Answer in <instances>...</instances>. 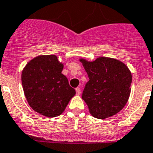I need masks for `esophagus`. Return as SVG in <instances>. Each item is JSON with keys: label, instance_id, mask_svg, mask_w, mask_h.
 <instances>
[{"label": "esophagus", "instance_id": "esophagus-1", "mask_svg": "<svg viewBox=\"0 0 153 153\" xmlns=\"http://www.w3.org/2000/svg\"><path fill=\"white\" fill-rule=\"evenodd\" d=\"M75 91H76V94L78 95H79L81 94V88H75Z\"/></svg>", "mask_w": 153, "mask_h": 153}]
</instances>
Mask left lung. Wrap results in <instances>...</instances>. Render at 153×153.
I'll return each instance as SVG.
<instances>
[{
    "label": "left lung",
    "mask_w": 153,
    "mask_h": 153,
    "mask_svg": "<svg viewBox=\"0 0 153 153\" xmlns=\"http://www.w3.org/2000/svg\"><path fill=\"white\" fill-rule=\"evenodd\" d=\"M89 81L82 93L93 117L104 119L124 108L131 92L132 74L128 67L115 58L100 57L93 62L81 58Z\"/></svg>",
    "instance_id": "8db88e82"
}]
</instances>
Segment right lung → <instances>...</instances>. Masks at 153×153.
Segmentation results:
<instances>
[{
	"label": "right lung",
	"instance_id": "add662e5",
	"mask_svg": "<svg viewBox=\"0 0 153 153\" xmlns=\"http://www.w3.org/2000/svg\"><path fill=\"white\" fill-rule=\"evenodd\" d=\"M63 67L56 55H39L22 71L21 82L29 105L44 116L60 115L75 95L62 73Z\"/></svg>",
	"mask_w": 153,
	"mask_h": 153
}]
</instances>
